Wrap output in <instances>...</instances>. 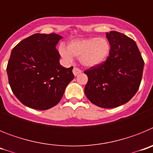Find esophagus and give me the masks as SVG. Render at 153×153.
<instances>
[{"instance_id":"1","label":"esophagus","mask_w":153,"mask_h":153,"mask_svg":"<svg viewBox=\"0 0 153 153\" xmlns=\"http://www.w3.org/2000/svg\"><path fill=\"white\" fill-rule=\"evenodd\" d=\"M73 74H74V76H77L79 74H81V70L79 68H77V67H74L73 69Z\"/></svg>"}]
</instances>
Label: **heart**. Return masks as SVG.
Listing matches in <instances>:
<instances>
[{"instance_id": "obj_1", "label": "heart", "mask_w": 153, "mask_h": 153, "mask_svg": "<svg viewBox=\"0 0 153 153\" xmlns=\"http://www.w3.org/2000/svg\"><path fill=\"white\" fill-rule=\"evenodd\" d=\"M111 51L109 40L105 37H89L75 39L70 41L66 47H59L60 56L71 61L73 56L79 57L82 66L87 68L98 67L106 61Z\"/></svg>"}]
</instances>
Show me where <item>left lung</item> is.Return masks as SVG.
Instances as JSON below:
<instances>
[{
    "instance_id": "8db88e82",
    "label": "left lung",
    "mask_w": 153,
    "mask_h": 153,
    "mask_svg": "<svg viewBox=\"0 0 153 153\" xmlns=\"http://www.w3.org/2000/svg\"><path fill=\"white\" fill-rule=\"evenodd\" d=\"M111 51L106 60L84 71L86 97L102 108H115L134 97L141 83L144 61L136 42L117 31L106 33Z\"/></svg>"
}]
</instances>
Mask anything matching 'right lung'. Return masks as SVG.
Masks as SVG:
<instances>
[{"label": "right lung", "instance_id": "obj_1", "mask_svg": "<svg viewBox=\"0 0 153 153\" xmlns=\"http://www.w3.org/2000/svg\"><path fill=\"white\" fill-rule=\"evenodd\" d=\"M62 38L56 33H35L12 50L7 67L9 84L25 106L38 110L56 106L74 79V67L65 68L59 61L56 46Z\"/></svg>", "mask_w": 153, "mask_h": 153}]
</instances>
